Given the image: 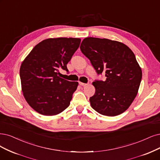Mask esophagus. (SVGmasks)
I'll return each instance as SVG.
<instances>
[{"instance_id":"1","label":"esophagus","mask_w":160,"mask_h":160,"mask_svg":"<svg viewBox=\"0 0 160 160\" xmlns=\"http://www.w3.org/2000/svg\"><path fill=\"white\" fill-rule=\"evenodd\" d=\"M79 84H80V86H86V85H87V84L82 83V82H79Z\"/></svg>"}]
</instances>
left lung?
Wrapping results in <instances>:
<instances>
[{"label":"left lung","mask_w":160,"mask_h":160,"mask_svg":"<svg viewBox=\"0 0 160 160\" xmlns=\"http://www.w3.org/2000/svg\"><path fill=\"white\" fill-rule=\"evenodd\" d=\"M80 50L98 74L105 76L92 83L96 92L90 98L92 108L106 116L122 113L137 96L142 76L133 52L119 41L96 38H85Z\"/></svg>","instance_id":"left-lung-1"}]
</instances>
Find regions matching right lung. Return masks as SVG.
<instances>
[{
    "label": "right lung",
    "instance_id": "obj_1",
    "mask_svg": "<svg viewBox=\"0 0 160 160\" xmlns=\"http://www.w3.org/2000/svg\"><path fill=\"white\" fill-rule=\"evenodd\" d=\"M79 38H49L35 45L20 69L22 90L28 103L38 113L55 115L66 109L78 82L58 76L68 72L67 64L80 46Z\"/></svg>",
    "mask_w": 160,
    "mask_h": 160
}]
</instances>
